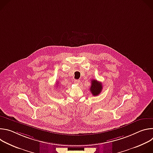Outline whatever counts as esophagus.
I'll return each instance as SVG.
<instances>
[{"mask_svg": "<svg viewBox=\"0 0 153 153\" xmlns=\"http://www.w3.org/2000/svg\"><path fill=\"white\" fill-rule=\"evenodd\" d=\"M74 82L76 83H79L80 82V80H75Z\"/></svg>", "mask_w": 153, "mask_h": 153, "instance_id": "obj_1", "label": "esophagus"}]
</instances>
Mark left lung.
<instances>
[{
    "label": "left lung",
    "instance_id": "left-lung-1",
    "mask_svg": "<svg viewBox=\"0 0 153 153\" xmlns=\"http://www.w3.org/2000/svg\"><path fill=\"white\" fill-rule=\"evenodd\" d=\"M102 84L96 79L91 80V85L90 86V91L94 96H98L102 90Z\"/></svg>",
    "mask_w": 153,
    "mask_h": 153
}]
</instances>
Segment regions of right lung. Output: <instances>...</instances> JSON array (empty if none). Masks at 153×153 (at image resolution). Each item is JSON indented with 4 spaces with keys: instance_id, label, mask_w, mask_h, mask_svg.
<instances>
[{
    "instance_id": "add662e5",
    "label": "right lung",
    "mask_w": 153,
    "mask_h": 153,
    "mask_svg": "<svg viewBox=\"0 0 153 153\" xmlns=\"http://www.w3.org/2000/svg\"><path fill=\"white\" fill-rule=\"evenodd\" d=\"M57 84H58V83H57Z\"/></svg>"
}]
</instances>
